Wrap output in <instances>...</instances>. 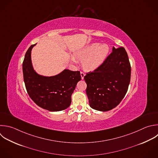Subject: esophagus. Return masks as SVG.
<instances>
[{"label": "esophagus", "instance_id": "esophagus-1", "mask_svg": "<svg viewBox=\"0 0 158 158\" xmlns=\"http://www.w3.org/2000/svg\"><path fill=\"white\" fill-rule=\"evenodd\" d=\"M80 74H81V79H82V80H83V79H84V77L85 76V73L84 72H80Z\"/></svg>", "mask_w": 158, "mask_h": 158}]
</instances>
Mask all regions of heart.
<instances>
[{
    "instance_id": "b5f03b06",
    "label": "heart",
    "mask_w": 158,
    "mask_h": 158,
    "mask_svg": "<svg viewBox=\"0 0 158 158\" xmlns=\"http://www.w3.org/2000/svg\"><path fill=\"white\" fill-rule=\"evenodd\" d=\"M109 53V47L106 44H99L93 43L88 45L75 53V57L79 60H83V67L89 71H93L99 67L105 61ZM72 60L75 62L72 57Z\"/></svg>"
}]
</instances>
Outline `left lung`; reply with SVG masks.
Returning <instances> with one entry per match:
<instances>
[{
  "mask_svg": "<svg viewBox=\"0 0 158 158\" xmlns=\"http://www.w3.org/2000/svg\"><path fill=\"white\" fill-rule=\"evenodd\" d=\"M130 77L131 66L125 49L113 47L103 64L84 77L90 107L102 112L115 107L127 92Z\"/></svg>",
  "mask_w": 158,
  "mask_h": 158,
  "instance_id": "obj_1",
  "label": "left lung"
}]
</instances>
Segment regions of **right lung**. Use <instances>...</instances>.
<instances>
[{"label": "right lung", "mask_w": 158, "mask_h": 158, "mask_svg": "<svg viewBox=\"0 0 158 158\" xmlns=\"http://www.w3.org/2000/svg\"><path fill=\"white\" fill-rule=\"evenodd\" d=\"M31 45L27 51L23 62L25 87L31 99L40 107L49 111L63 110L72 102V94L77 83L81 80L80 71L65 69L59 74L44 77L34 70L31 59Z\"/></svg>", "instance_id": "add662e5"}]
</instances>
